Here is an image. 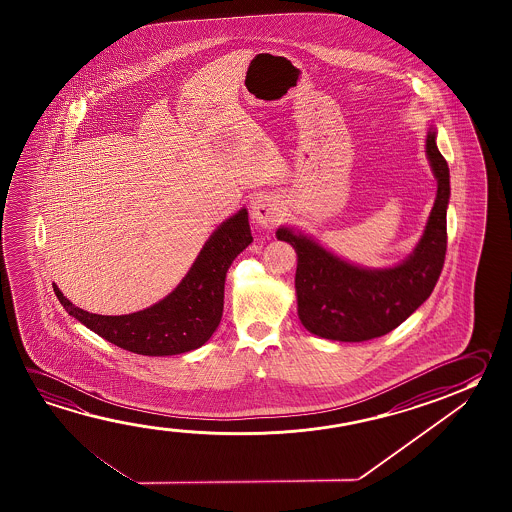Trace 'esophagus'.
Returning a JSON list of instances; mask_svg holds the SVG:
<instances>
[{
  "label": "esophagus",
  "instance_id": "esophagus-1",
  "mask_svg": "<svg viewBox=\"0 0 512 512\" xmlns=\"http://www.w3.org/2000/svg\"><path fill=\"white\" fill-rule=\"evenodd\" d=\"M280 218H282V207L275 198L260 194L253 200L252 219L255 223H259L260 227H273L277 225Z\"/></svg>",
  "mask_w": 512,
  "mask_h": 512
}]
</instances>
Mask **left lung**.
Instances as JSON below:
<instances>
[{
	"label": "left lung",
	"mask_w": 512,
	"mask_h": 512,
	"mask_svg": "<svg viewBox=\"0 0 512 512\" xmlns=\"http://www.w3.org/2000/svg\"><path fill=\"white\" fill-rule=\"evenodd\" d=\"M436 126H428L425 151L437 180L434 207L411 255L389 268H364L341 259L294 227H280L277 239L298 255V318L314 336L361 343L386 336L418 309L436 287L446 253V209L450 169L436 144Z\"/></svg>",
	"instance_id": "1"
}]
</instances>
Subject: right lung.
I'll use <instances>...</instances> for the list:
<instances>
[{
	"mask_svg": "<svg viewBox=\"0 0 512 512\" xmlns=\"http://www.w3.org/2000/svg\"><path fill=\"white\" fill-rule=\"evenodd\" d=\"M252 241L248 210L243 207L210 234L187 275L166 298L125 316L91 314L75 307L55 284L53 291L69 316L123 350L150 357L191 352L216 332L228 268Z\"/></svg>",
	"mask_w": 512,
	"mask_h": 512,
	"instance_id": "right-lung-1",
	"label": "right lung"
}]
</instances>
